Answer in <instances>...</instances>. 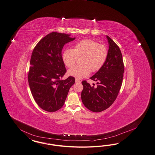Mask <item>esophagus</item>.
Listing matches in <instances>:
<instances>
[{
  "label": "esophagus",
  "mask_w": 155,
  "mask_h": 155,
  "mask_svg": "<svg viewBox=\"0 0 155 155\" xmlns=\"http://www.w3.org/2000/svg\"><path fill=\"white\" fill-rule=\"evenodd\" d=\"M81 81L80 80H78V79H77V78H76L75 79V83H78V84H80V83H81Z\"/></svg>",
  "instance_id": "34e87169"
}]
</instances>
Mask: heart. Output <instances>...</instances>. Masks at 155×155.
Masks as SVG:
<instances>
[{
  "mask_svg": "<svg viewBox=\"0 0 155 155\" xmlns=\"http://www.w3.org/2000/svg\"><path fill=\"white\" fill-rule=\"evenodd\" d=\"M108 54L107 47L92 39H84L77 43L74 49L67 48L62 54V61L68 68L72 67L78 58L81 66H75L68 70V74L77 78L87 77L97 72L105 64Z\"/></svg>",
  "mask_w": 155,
  "mask_h": 155,
  "instance_id": "obj_1",
  "label": "heart"
}]
</instances>
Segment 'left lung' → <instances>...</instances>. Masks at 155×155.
I'll return each instance as SVG.
<instances>
[{
    "label": "left lung",
    "mask_w": 155,
    "mask_h": 155,
    "mask_svg": "<svg viewBox=\"0 0 155 155\" xmlns=\"http://www.w3.org/2000/svg\"><path fill=\"white\" fill-rule=\"evenodd\" d=\"M107 38L109 43L107 60L101 69L91 77V80L98 81L97 87L91 86L86 81L82 82V101L93 112H100L112 105L123 82L124 64L122 54L117 44L109 36Z\"/></svg>",
    "instance_id": "obj_1"
}]
</instances>
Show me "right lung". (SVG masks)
Returning a JSON list of instances; mask_svg holds the SVG:
<instances>
[{"instance_id": "add662e5", "label": "right lung", "mask_w": 155, "mask_h": 155, "mask_svg": "<svg viewBox=\"0 0 155 155\" xmlns=\"http://www.w3.org/2000/svg\"><path fill=\"white\" fill-rule=\"evenodd\" d=\"M70 35L51 32L41 39L32 51L28 81L36 103L47 112H54L63 107L75 83L72 76L61 80L66 72L62 50L66 43L74 40Z\"/></svg>"}]
</instances>
